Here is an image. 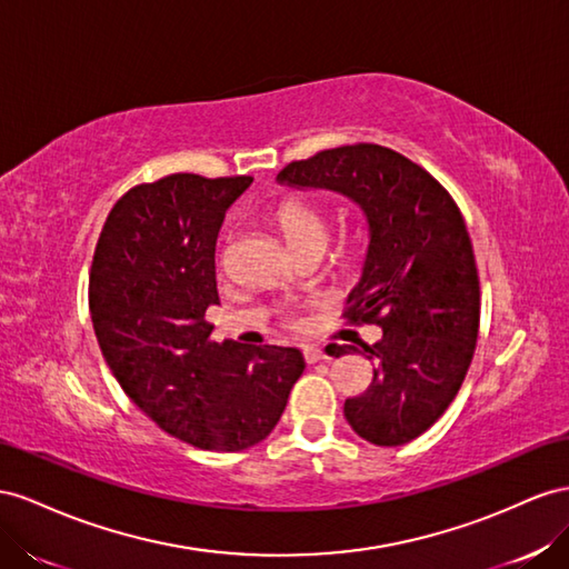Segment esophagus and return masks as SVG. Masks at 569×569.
Instances as JSON below:
<instances>
[{
	"label": "esophagus",
	"mask_w": 569,
	"mask_h": 569,
	"mask_svg": "<svg viewBox=\"0 0 569 569\" xmlns=\"http://www.w3.org/2000/svg\"><path fill=\"white\" fill-rule=\"evenodd\" d=\"M302 355H305V362H307V365H315V362H321V360H329V355L323 352V350H319V348H305V350H302Z\"/></svg>",
	"instance_id": "34e87169"
}]
</instances>
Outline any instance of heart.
Segmentation results:
<instances>
[{
  "label": "heart",
  "instance_id": "obj_1",
  "mask_svg": "<svg viewBox=\"0 0 569 569\" xmlns=\"http://www.w3.org/2000/svg\"><path fill=\"white\" fill-rule=\"evenodd\" d=\"M276 229L281 231L290 250H300L307 246H327V221L315 207L300 200H288L276 207L273 212Z\"/></svg>",
  "mask_w": 569,
  "mask_h": 569
}]
</instances>
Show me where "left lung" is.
Masks as SVG:
<instances>
[{"label":"left lung","mask_w":569,"mask_h":569,"mask_svg":"<svg viewBox=\"0 0 569 569\" xmlns=\"http://www.w3.org/2000/svg\"><path fill=\"white\" fill-rule=\"evenodd\" d=\"M276 181L333 190L360 207L369 248L343 317L377 323L383 336L362 346L375 379L343 415L369 443H410L456 400L477 348L479 276L456 200L415 161L371 142L290 161Z\"/></svg>","instance_id":"8db88e82"}]
</instances>
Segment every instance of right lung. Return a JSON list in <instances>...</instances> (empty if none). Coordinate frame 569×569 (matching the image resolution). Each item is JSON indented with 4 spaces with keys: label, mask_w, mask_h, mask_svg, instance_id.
Masks as SVG:
<instances>
[{
    "label": "right lung",
    "mask_w": 569,
    "mask_h": 569,
    "mask_svg": "<svg viewBox=\"0 0 569 569\" xmlns=\"http://www.w3.org/2000/svg\"><path fill=\"white\" fill-rule=\"evenodd\" d=\"M250 183L171 173L131 188L104 221L88 286L97 343L123 393L159 429L217 452L264 441L305 369L298 348L209 338L217 236Z\"/></svg>",
    "instance_id": "1"
}]
</instances>
